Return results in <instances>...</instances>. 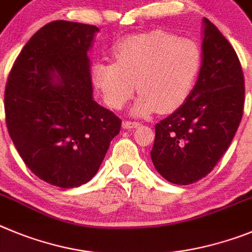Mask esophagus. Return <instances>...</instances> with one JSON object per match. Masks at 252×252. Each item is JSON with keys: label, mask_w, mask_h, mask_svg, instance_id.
<instances>
[{"label": "esophagus", "mask_w": 252, "mask_h": 252, "mask_svg": "<svg viewBox=\"0 0 252 252\" xmlns=\"http://www.w3.org/2000/svg\"><path fill=\"white\" fill-rule=\"evenodd\" d=\"M140 124L137 123V122H129V121H124L123 122V128L124 129H134L138 128Z\"/></svg>", "instance_id": "obj_1"}]
</instances>
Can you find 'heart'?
Masks as SVG:
<instances>
[{
  "label": "heart",
  "instance_id": "obj_1",
  "mask_svg": "<svg viewBox=\"0 0 252 252\" xmlns=\"http://www.w3.org/2000/svg\"><path fill=\"white\" fill-rule=\"evenodd\" d=\"M117 63L93 65V80L114 109L140 93L131 114L143 117L158 109L172 113L191 94L202 66V53L196 41L164 30L128 36L115 49Z\"/></svg>",
  "mask_w": 252,
  "mask_h": 252
}]
</instances>
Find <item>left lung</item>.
Here are the masks:
<instances>
[{
  "label": "left lung",
  "mask_w": 252,
  "mask_h": 252,
  "mask_svg": "<svg viewBox=\"0 0 252 252\" xmlns=\"http://www.w3.org/2000/svg\"><path fill=\"white\" fill-rule=\"evenodd\" d=\"M202 35L198 79L185 103L156 126L151 152L158 173L174 185H191L214 169L244 112V74L235 50L206 17Z\"/></svg>",
  "instance_id": "obj_1"
}]
</instances>
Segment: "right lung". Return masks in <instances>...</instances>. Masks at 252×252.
I'll return each instance as SVG.
<instances>
[{
  "instance_id": "right-lung-1",
  "label": "right lung",
  "mask_w": 252,
  "mask_h": 252,
  "mask_svg": "<svg viewBox=\"0 0 252 252\" xmlns=\"http://www.w3.org/2000/svg\"><path fill=\"white\" fill-rule=\"evenodd\" d=\"M99 29L54 21L27 41L8 75V134L25 164L61 188L89 182L122 121L93 98L88 56Z\"/></svg>"
}]
</instances>
